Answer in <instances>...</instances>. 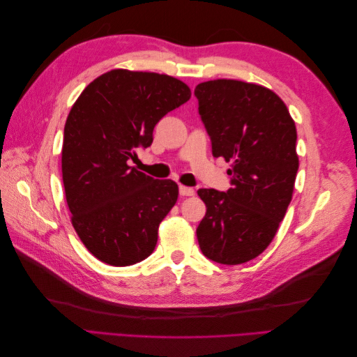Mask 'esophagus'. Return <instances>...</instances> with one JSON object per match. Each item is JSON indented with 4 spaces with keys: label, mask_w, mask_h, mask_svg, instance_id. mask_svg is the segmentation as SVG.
Masks as SVG:
<instances>
[{
    "label": "esophagus",
    "mask_w": 357,
    "mask_h": 357,
    "mask_svg": "<svg viewBox=\"0 0 357 357\" xmlns=\"http://www.w3.org/2000/svg\"><path fill=\"white\" fill-rule=\"evenodd\" d=\"M178 192H180L181 197H192V195H195V189H193V188H188V186H180V188H178Z\"/></svg>",
    "instance_id": "1"
}]
</instances>
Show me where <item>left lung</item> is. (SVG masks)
<instances>
[{
  "mask_svg": "<svg viewBox=\"0 0 357 357\" xmlns=\"http://www.w3.org/2000/svg\"><path fill=\"white\" fill-rule=\"evenodd\" d=\"M195 96L213 156L232 162V188L198 190L207 207L198 243L213 262L244 264L273 241L291 201L299 167L295 122L278 95L255 83L204 82Z\"/></svg>",
  "mask_w": 357,
  "mask_h": 357,
  "instance_id": "left-lung-1",
  "label": "left lung"
}]
</instances>
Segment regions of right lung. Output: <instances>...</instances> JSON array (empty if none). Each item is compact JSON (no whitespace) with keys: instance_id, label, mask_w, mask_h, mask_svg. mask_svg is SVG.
I'll use <instances>...</instances> for the list:
<instances>
[{"instance_id":"obj_1","label":"right lung","mask_w":357,"mask_h":357,"mask_svg":"<svg viewBox=\"0 0 357 357\" xmlns=\"http://www.w3.org/2000/svg\"><path fill=\"white\" fill-rule=\"evenodd\" d=\"M189 98L188 84L171 75L112 70L74 102L63 128V189L75 232L101 262L129 266L153 253L178 186L129 160L153 143L160 119Z\"/></svg>"}]
</instances>
